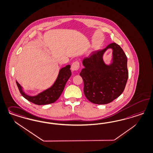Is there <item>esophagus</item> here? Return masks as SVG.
I'll use <instances>...</instances> for the list:
<instances>
[{"label": "esophagus", "mask_w": 153, "mask_h": 153, "mask_svg": "<svg viewBox=\"0 0 153 153\" xmlns=\"http://www.w3.org/2000/svg\"><path fill=\"white\" fill-rule=\"evenodd\" d=\"M79 67H80L79 62L78 61H75L73 63V64L71 65V69L73 71H77L79 69Z\"/></svg>", "instance_id": "1"}]
</instances>
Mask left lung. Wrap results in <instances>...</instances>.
Masks as SVG:
<instances>
[{
    "mask_svg": "<svg viewBox=\"0 0 153 153\" xmlns=\"http://www.w3.org/2000/svg\"><path fill=\"white\" fill-rule=\"evenodd\" d=\"M108 48L113 49V62H103V54ZM84 68L80 75L84 82V94L94 104L112 102L123 93L128 78L127 58L123 50L115 43L95 51L83 60Z\"/></svg>",
    "mask_w": 153,
    "mask_h": 153,
    "instance_id": "8db88e82",
    "label": "left lung"
}]
</instances>
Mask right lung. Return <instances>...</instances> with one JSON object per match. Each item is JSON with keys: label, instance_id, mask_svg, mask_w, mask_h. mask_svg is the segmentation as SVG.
<instances>
[{"label": "right lung", "instance_id": "right-lung-1", "mask_svg": "<svg viewBox=\"0 0 153 153\" xmlns=\"http://www.w3.org/2000/svg\"><path fill=\"white\" fill-rule=\"evenodd\" d=\"M70 65H67L59 70L58 77L54 84L49 88L35 96H30L23 92L20 84L16 81L18 88L21 95L30 102L38 105H47L54 102L62 93L65 86L71 75Z\"/></svg>", "mask_w": 153, "mask_h": 153}]
</instances>
